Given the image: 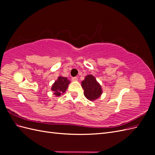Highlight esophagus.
<instances>
[{
    "label": "esophagus",
    "mask_w": 155,
    "mask_h": 155,
    "mask_svg": "<svg viewBox=\"0 0 155 155\" xmlns=\"http://www.w3.org/2000/svg\"><path fill=\"white\" fill-rule=\"evenodd\" d=\"M78 80V78H76V77H74V78H72V81H77Z\"/></svg>",
    "instance_id": "34e87169"
}]
</instances>
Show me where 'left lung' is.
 Masks as SVG:
<instances>
[{
  "mask_svg": "<svg viewBox=\"0 0 155 155\" xmlns=\"http://www.w3.org/2000/svg\"><path fill=\"white\" fill-rule=\"evenodd\" d=\"M81 87L83 88V93L86 98L91 101L99 98L103 93L100 84L92 74L87 75L85 79L81 82Z\"/></svg>",
  "mask_w": 155,
  "mask_h": 155,
  "instance_id": "obj_1",
  "label": "left lung"
}]
</instances>
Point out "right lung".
<instances>
[{"mask_svg":"<svg viewBox=\"0 0 155 155\" xmlns=\"http://www.w3.org/2000/svg\"><path fill=\"white\" fill-rule=\"evenodd\" d=\"M70 83V81L67 78L60 76L53 83L51 90L54 92L53 93L55 96H60L67 91Z\"/></svg>","mask_w":155,"mask_h":155,"instance_id":"right-lung-1","label":"right lung"}]
</instances>
